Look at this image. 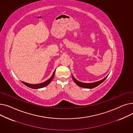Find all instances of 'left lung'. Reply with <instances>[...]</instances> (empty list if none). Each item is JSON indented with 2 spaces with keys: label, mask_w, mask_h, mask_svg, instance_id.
I'll use <instances>...</instances> for the list:
<instances>
[{
  "label": "left lung",
  "mask_w": 133,
  "mask_h": 133,
  "mask_svg": "<svg viewBox=\"0 0 133 133\" xmlns=\"http://www.w3.org/2000/svg\"><path fill=\"white\" fill-rule=\"evenodd\" d=\"M72 78H73L74 81L75 82V83L78 86H79L80 87H83V88H89V89H92V88L96 87L97 86H99L100 84H101L102 82H103L104 80H105L107 78V76L106 78H104L103 79H102V80H101L100 81H97V82H93V83H86L81 82H80V81H79L78 80H76L74 78V77L73 76V75H72Z\"/></svg>",
  "instance_id": "8db88e82"
}]
</instances>
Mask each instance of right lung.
<instances>
[{"label": "right lung", "mask_w": 133, "mask_h": 133, "mask_svg": "<svg viewBox=\"0 0 133 133\" xmlns=\"http://www.w3.org/2000/svg\"><path fill=\"white\" fill-rule=\"evenodd\" d=\"M55 70L54 71L53 75H52L51 77L48 80H46V81L43 82V83H38V84H30V83H26L25 82H22L24 83V85H25L26 86H27V87H30L31 88H33V89H38V88H41L42 87H45L47 85H48L49 83H50L51 81L53 80L54 76V74H55Z\"/></svg>", "instance_id": "1"}]
</instances>
